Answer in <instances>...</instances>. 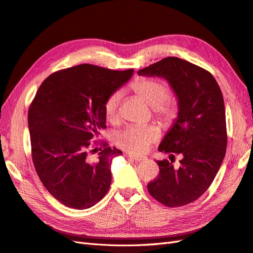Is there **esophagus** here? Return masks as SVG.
<instances>
[{
  "instance_id": "obj_1",
  "label": "esophagus",
  "mask_w": 253,
  "mask_h": 253,
  "mask_svg": "<svg viewBox=\"0 0 253 253\" xmlns=\"http://www.w3.org/2000/svg\"><path fill=\"white\" fill-rule=\"evenodd\" d=\"M129 158L132 159L135 162H142L144 160H146L145 157H142V156H134V155H129Z\"/></svg>"
}]
</instances>
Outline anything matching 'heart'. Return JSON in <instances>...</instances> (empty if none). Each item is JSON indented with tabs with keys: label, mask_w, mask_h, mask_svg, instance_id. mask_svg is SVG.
<instances>
[{
	"label": "heart",
	"mask_w": 253,
	"mask_h": 253,
	"mask_svg": "<svg viewBox=\"0 0 253 253\" xmlns=\"http://www.w3.org/2000/svg\"><path fill=\"white\" fill-rule=\"evenodd\" d=\"M132 90L148 106L154 108L156 113L165 120H169L175 114V107L168 103L169 90L167 85L155 79H141L132 84ZM122 93L114 92L105 104L107 119L117 120L120 115ZM159 138V130L156 126H130L120 132L117 136L119 145L129 153H145L151 143Z\"/></svg>",
	"instance_id": "b5f03b06"
}]
</instances>
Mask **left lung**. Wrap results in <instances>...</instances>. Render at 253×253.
Wrapping results in <instances>:
<instances>
[{"label": "left lung", "instance_id": "1", "mask_svg": "<svg viewBox=\"0 0 253 253\" xmlns=\"http://www.w3.org/2000/svg\"><path fill=\"white\" fill-rule=\"evenodd\" d=\"M161 77L177 98L178 114L158 150L180 154V167L158 161L160 174L148 183L149 194L170 208L198 199L211 185L227 147L226 113L217 82L210 72L177 57H168L138 72Z\"/></svg>", "mask_w": 253, "mask_h": 253}]
</instances>
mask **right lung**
I'll return each mask as SVG.
<instances>
[{
    "instance_id": "add662e5",
    "label": "right lung",
    "mask_w": 253,
    "mask_h": 253,
    "mask_svg": "<svg viewBox=\"0 0 253 253\" xmlns=\"http://www.w3.org/2000/svg\"><path fill=\"white\" fill-rule=\"evenodd\" d=\"M133 70L81 64L55 72L41 84L28 110L33 162L50 195L64 206L89 209L111 184V163L122 155L105 146L90 162L88 147L106 127L105 104Z\"/></svg>"
}]
</instances>
